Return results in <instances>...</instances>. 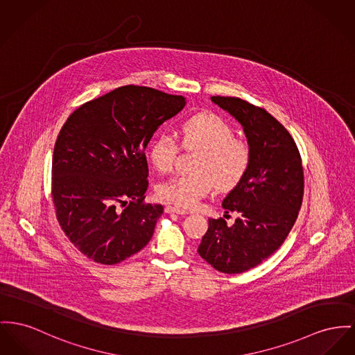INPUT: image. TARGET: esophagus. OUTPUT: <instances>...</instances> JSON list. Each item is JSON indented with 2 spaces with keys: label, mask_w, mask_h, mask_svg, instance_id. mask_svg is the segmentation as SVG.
Returning a JSON list of instances; mask_svg holds the SVG:
<instances>
[{
  "label": "esophagus",
  "mask_w": 355,
  "mask_h": 355,
  "mask_svg": "<svg viewBox=\"0 0 355 355\" xmlns=\"http://www.w3.org/2000/svg\"><path fill=\"white\" fill-rule=\"evenodd\" d=\"M166 213L168 214H180V215H184V214L189 213L187 210H183V209H179V207H175V206H166Z\"/></svg>",
  "instance_id": "34e87169"
}]
</instances>
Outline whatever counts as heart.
<instances>
[{
  "instance_id": "heart-1",
  "label": "heart",
  "mask_w": 355,
  "mask_h": 355,
  "mask_svg": "<svg viewBox=\"0 0 355 355\" xmlns=\"http://www.w3.org/2000/svg\"><path fill=\"white\" fill-rule=\"evenodd\" d=\"M184 146L202 149L193 175H178L163 182L157 195L178 207H195L213 191L236 187L252 166L249 142L236 139L234 128L211 113H199L183 121L179 128ZM179 153V142L168 133L157 135L149 145V157L160 172H169Z\"/></svg>"
}]
</instances>
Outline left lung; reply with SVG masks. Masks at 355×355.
Masks as SVG:
<instances>
[{
    "instance_id": "8db88e82",
    "label": "left lung",
    "mask_w": 355,
    "mask_h": 355,
    "mask_svg": "<svg viewBox=\"0 0 355 355\" xmlns=\"http://www.w3.org/2000/svg\"><path fill=\"white\" fill-rule=\"evenodd\" d=\"M242 125L252 148L245 179L223 199V218L209 219L199 256L222 273H242L272 256L293 227L304 193V173L296 142L265 109L236 96H211ZM226 216V215H225Z\"/></svg>"
}]
</instances>
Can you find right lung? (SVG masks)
Here are the masks:
<instances>
[{
    "instance_id": "1",
    "label": "right lung",
    "mask_w": 355,
    "mask_h": 355,
    "mask_svg": "<svg viewBox=\"0 0 355 355\" xmlns=\"http://www.w3.org/2000/svg\"><path fill=\"white\" fill-rule=\"evenodd\" d=\"M186 106L182 95L128 85L79 106L62 126L52 157L56 219L90 260L114 265L140 252L164 211L145 203V148Z\"/></svg>"
}]
</instances>
